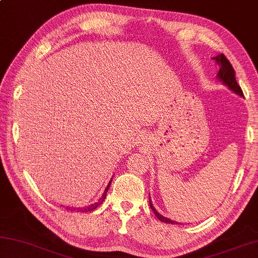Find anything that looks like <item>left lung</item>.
Wrapping results in <instances>:
<instances>
[{"mask_svg":"<svg viewBox=\"0 0 258 258\" xmlns=\"http://www.w3.org/2000/svg\"><path fill=\"white\" fill-rule=\"evenodd\" d=\"M213 59L217 60V63L220 65V70H219V73H218V77L220 80H221L226 86L231 89V90L233 92H236L237 95L239 96H243V92L241 90V88L239 84L237 83V80H236V77H235V70H233L231 63L229 62V59L224 56L223 54H219L218 56H215V57H213ZM150 208H151V210L153 211V213L156 214V217L160 220V221L162 222H166V223H177L175 221H172V220L170 219H167L166 217H162L161 214H159L157 212V210L153 208V205L151 204V201H150Z\"/></svg>","mask_w":258,"mask_h":258,"instance_id":"8db88e82","label":"left lung"}]
</instances>
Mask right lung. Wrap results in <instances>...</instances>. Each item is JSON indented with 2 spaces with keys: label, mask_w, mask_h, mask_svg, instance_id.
I'll return each mask as SVG.
<instances>
[{
  "label": "right lung",
  "mask_w": 258,
  "mask_h": 258,
  "mask_svg": "<svg viewBox=\"0 0 258 258\" xmlns=\"http://www.w3.org/2000/svg\"><path fill=\"white\" fill-rule=\"evenodd\" d=\"M110 184H111V181H109V184H108V186L106 187V189H105V191H104V194H102V196H101V199L98 201V202H96V203H93V204H91V205H89V207H86V208H80V209H76V208H65L67 210H70V211H77V212H90V211H92V210H96L98 207H99V205L104 202L105 201V199H106V194H107V190H108V188H109V186H110Z\"/></svg>",
  "instance_id": "right-lung-1"
}]
</instances>
